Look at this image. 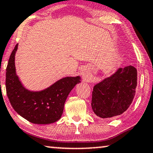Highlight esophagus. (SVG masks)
Segmentation results:
<instances>
[{
  "instance_id": "obj_1",
  "label": "esophagus",
  "mask_w": 153,
  "mask_h": 153,
  "mask_svg": "<svg viewBox=\"0 0 153 153\" xmlns=\"http://www.w3.org/2000/svg\"><path fill=\"white\" fill-rule=\"evenodd\" d=\"M87 74V76H88V72H87V74Z\"/></svg>"
}]
</instances>
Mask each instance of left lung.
<instances>
[{"label": "left lung", "instance_id": "left-lung-1", "mask_svg": "<svg viewBox=\"0 0 153 153\" xmlns=\"http://www.w3.org/2000/svg\"><path fill=\"white\" fill-rule=\"evenodd\" d=\"M137 70L131 65L119 68L94 86L91 108L101 118L117 117L128 109L137 87Z\"/></svg>", "mask_w": 153, "mask_h": 153}]
</instances>
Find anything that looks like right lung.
Listing matches in <instances>:
<instances>
[{"label":"right lung","instance_id":"right-lung-1","mask_svg":"<svg viewBox=\"0 0 153 153\" xmlns=\"http://www.w3.org/2000/svg\"><path fill=\"white\" fill-rule=\"evenodd\" d=\"M18 44L11 53L6 69L7 94L13 109L30 123L48 124L62 117L68 96L81 82L80 76H66L39 91L27 89L16 73L15 56Z\"/></svg>","mask_w":153,"mask_h":153}]
</instances>
